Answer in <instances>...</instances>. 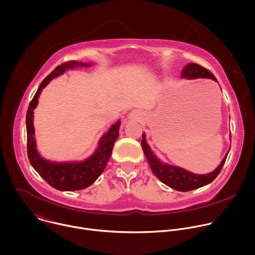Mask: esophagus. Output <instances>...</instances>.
<instances>
[{"mask_svg":"<svg viewBox=\"0 0 255 255\" xmlns=\"http://www.w3.org/2000/svg\"><path fill=\"white\" fill-rule=\"evenodd\" d=\"M129 120L131 121H136L137 120V116L135 114H130L129 115Z\"/></svg>","mask_w":255,"mask_h":255,"instance_id":"esophagus-1","label":"esophagus"}]
</instances>
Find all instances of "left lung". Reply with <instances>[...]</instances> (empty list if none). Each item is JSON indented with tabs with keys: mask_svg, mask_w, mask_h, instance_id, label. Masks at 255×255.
Wrapping results in <instances>:
<instances>
[{
	"mask_svg": "<svg viewBox=\"0 0 255 255\" xmlns=\"http://www.w3.org/2000/svg\"><path fill=\"white\" fill-rule=\"evenodd\" d=\"M181 77L186 79L207 78V79H212L213 81H216L213 74H211L207 69L194 63L188 64L184 67L181 73ZM141 147L144 155L147 158L151 171L155 174V176L164 184L178 191H189L210 183L221 171V168L228 154L227 152L224 158L222 159L221 163L217 166V168L214 171L207 174H194L181 167H177V166H173V165H169L161 162L153 154L150 147L146 143L144 133H142Z\"/></svg>",
	"mask_w": 255,
	"mask_h": 255,
	"instance_id": "8db88e82",
	"label": "left lung"
}]
</instances>
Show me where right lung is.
<instances>
[{"label": "right lung", "instance_id": "add662e5", "mask_svg": "<svg viewBox=\"0 0 255 255\" xmlns=\"http://www.w3.org/2000/svg\"><path fill=\"white\" fill-rule=\"evenodd\" d=\"M90 64L70 61L58 66L40 85L37 93L30 103L26 124H27V148L28 157L36 171L54 188L62 191H72L87 188L92 185L103 173L113 151L116 139L119 136L121 122L116 123L105 133L95 153L88 159L81 162H53L43 158L37 150L34 137L35 129L33 125L34 110L38 105V99L42 90L54 79L63 75L67 70L75 67H90Z\"/></svg>", "mask_w": 255, "mask_h": 255}]
</instances>
